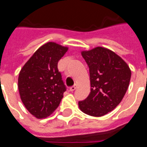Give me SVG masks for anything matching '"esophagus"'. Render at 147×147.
<instances>
[{"label":"esophagus","instance_id":"esophagus-1","mask_svg":"<svg viewBox=\"0 0 147 147\" xmlns=\"http://www.w3.org/2000/svg\"><path fill=\"white\" fill-rule=\"evenodd\" d=\"M76 88H77V85H76V84H75L74 86H71V87H70V88H69V90H70V91H71V92L75 91V90H76Z\"/></svg>","mask_w":147,"mask_h":147}]
</instances>
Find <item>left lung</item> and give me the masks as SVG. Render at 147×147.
I'll list each match as a JSON object with an SVG mask.
<instances>
[{
	"mask_svg": "<svg viewBox=\"0 0 147 147\" xmlns=\"http://www.w3.org/2000/svg\"><path fill=\"white\" fill-rule=\"evenodd\" d=\"M82 55L89 68L91 92L78 102V107L87 115L102 116L113 110L125 96L130 69L118 55L102 47L82 51Z\"/></svg>",
	"mask_w": 147,
	"mask_h": 147,
	"instance_id": "1",
	"label": "left lung"
}]
</instances>
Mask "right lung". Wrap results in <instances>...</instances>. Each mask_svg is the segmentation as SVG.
Instances as JSON below:
<instances>
[{"mask_svg": "<svg viewBox=\"0 0 147 147\" xmlns=\"http://www.w3.org/2000/svg\"><path fill=\"white\" fill-rule=\"evenodd\" d=\"M68 49L55 42L45 44L24 64L19 73L21 99L36 118L50 116L63 98L66 87L58 69V62Z\"/></svg>", "mask_w": 147, "mask_h": 147, "instance_id": "obj_1", "label": "right lung"}]
</instances>
